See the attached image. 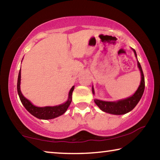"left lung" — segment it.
I'll return each instance as SVG.
<instances>
[{
    "instance_id": "1",
    "label": "left lung",
    "mask_w": 160,
    "mask_h": 160,
    "mask_svg": "<svg viewBox=\"0 0 160 160\" xmlns=\"http://www.w3.org/2000/svg\"><path fill=\"white\" fill-rule=\"evenodd\" d=\"M132 50L133 51L135 57L137 58V54L135 49L132 48ZM138 66L139 68L140 74H141V81H140V84L136 92L131 97H129L126 99L118 100L117 102H105L95 99L94 101L97 106L99 107L100 109L102 110L103 112L112 113V114L122 115L131 112V110L134 109L141 99L145 90V78L141 66H140L138 61ZM92 93L94 94L93 87Z\"/></svg>"
}]
</instances>
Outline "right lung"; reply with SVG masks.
Here are the masks:
<instances>
[{"label":"right lung","instance_id":"obj_1","mask_svg":"<svg viewBox=\"0 0 160 160\" xmlns=\"http://www.w3.org/2000/svg\"><path fill=\"white\" fill-rule=\"evenodd\" d=\"M20 81H21V69L20 70L18 78V95L20 97V101L23 106L25 107V109L28 111V112L33 115L35 117H37L39 119H44V120H47V119H52L54 118L58 117L59 116H61L62 114L66 112L68 108L70 106V103L72 102V94L73 92L75 86H72V88L68 93V99L67 101L63 103V104L58 105V106L54 107H39L34 106L32 103L29 102V100L26 99L23 94H22L20 90Z\"/></svg>","mask_w":160,"mask_h":160}]
</instances>
